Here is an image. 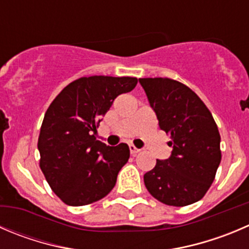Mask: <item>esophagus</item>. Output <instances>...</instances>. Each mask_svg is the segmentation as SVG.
Segmentation results:
<instances>
[{"instance_id": "1", "label": "esophagus", "mask_w": 249, "mask_h": 249, "mask_svg": "<svg viewBox=\"0 0 249 249\" xmlns=\"http://www.w3.org/2000/svg\"><path fill=\"white\" fill-rule=\"evenodd\" d=\"M129 148H130V152H131L132 156H135V154L139 153V152L141 151V149L137 148V147H136V146H134V144H129Z\"/></svg>"}]
</instances>
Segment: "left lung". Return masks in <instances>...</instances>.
I'll return each instance as SVG.
<instances>
[{"label": "left lung", "instance_id": "8db88e82", "mask_svg": "<svg viewBox=\"0 0 249 249\" xmlns=\"http://www.w3.org/2000/svg\"><path fill=\"white\" fill-rule=\"evenodd\" d=\"M173 148L143 175L149 194L168 206L203 198L221 160L220 134L207 106L190 88L168 78L139 79Z\"/></svg>", "mask_w": 249, "mask_h": 249}]
</instances>
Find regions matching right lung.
Wrapping results in <instances>:
<instances>
[{"mask_svg": "<svg viewBox=\"0 0 249 249\" xmlns=\"http://www.w3.org/2000/svg\"><path fill=\"white\" fill-rule=\"evenodd\" d=\"M136 78H80L60 91L46 112L37 148L40 168L52 191L68 206H85L107 196L126 164V143L107 146L96 140L102 117Z\"/></svg>", "mask_w": 249, "mask_h": 249, "instance_id": "add662e5", "label": "right lung"}]
</instances>
